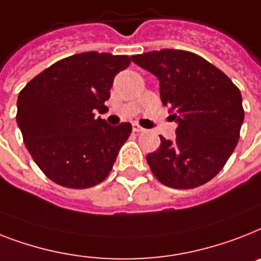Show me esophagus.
Here are the masks:
<instances>
[{"instance_id":"obj_1","label":"esophagus","mask_w":261,"mask_h":261,"mask_svg":"<svg viewBox=\"0 0 261 261\" xmlns=\"http://www.w3.org/2000/svg\"><path fill=\"white\" fill-rule=\"evenodd\" d=\"M133 131H134V133H143L145 128L141 126H138V124H133Z\"/></svg>"}]
</instances>
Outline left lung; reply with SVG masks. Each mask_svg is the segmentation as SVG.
<instances>
[{
  "label": "left lung",
  "mask_w": 261,
  "mask_h": 261,
  "mask_svg": "<svg viewBox=\"0 0 261 261\" xmlns=\"http://www.w3.org/2000/svg\"><path fill=\"white\" fill-rule=\"evenodd\" d=\"M131 60L156 76L161 100L178 126L174 141L161 137L160 149L146 156L152 174L175 189L211 181L240 138V90L224 72L188 50H151Z\"/></svg>",
  "instance_id": "left-lung-1"
}]
</instances>
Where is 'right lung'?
I'll return each instance as SVG.
<instances>
[{"instance_id": "obj_1", "label": "right lung", "mask_w": 261, "mask_h": 261, "mask_svg": "<svg viewBox=\"0 0 261 261\" xmlns=\"http://www.w3.org/2000/svg\"><path fill=\"white\" fill-rule=\"evenodd\" d=\"M128 65L126 55L83 52L52 64L18 94L17 124L48 178L86 189L110 174L133 127L110 126L95 111L106 107L115 76Z\"/></svg>"}]
</instances>
